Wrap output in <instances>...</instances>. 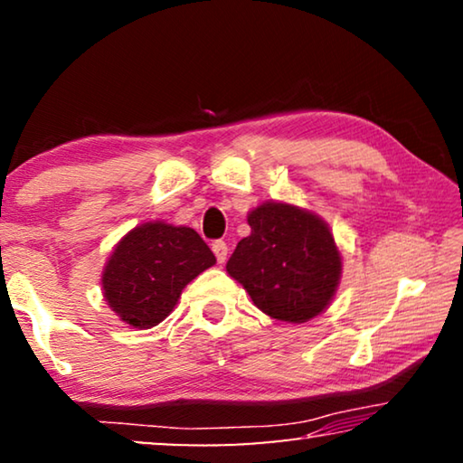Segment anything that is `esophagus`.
<instances>
[{"label": "esophagus", "instance_id": "esophagus-1", "mask_svg": "<svg viewBox=\"0 0 463 463\" xmlns=\"http://www.w3.org/2000/svg\"><path fill=\"white\" fill-rule=\"evenodd\" d=\"M213 250H214L218 263H224L226 261V255H229V245H226L224 241H214L213 242Z\"/></svg>", "mask_w": 463, "mask_h": 463}]
</instances>
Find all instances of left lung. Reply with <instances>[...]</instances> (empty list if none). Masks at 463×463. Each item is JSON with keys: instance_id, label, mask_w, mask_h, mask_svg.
I'll return each instance as SVG.
<instances>
[{"instance_id": "1", "label": "left lung", "mask_w": 463, "mask_h": 463, "mask_svg": "<svg viewBox=\"0 0 463 463\" xmlns=\"http://www.w3.org/2000/svg\"><path fill=\"white\" fill-rule=\"evenodd\" d=\"M250 234L239 241L226 271L271 318L307 323L323 312L341 278V255L318 216L263 203L249 214Z\"/></svg>"}]
</instances>
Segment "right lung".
Wrapping results in <instances>:
<instances>
[{"instance_id":"obj_1","label":"right lung","mask_w":463,"mask_h":463,"mask_svg":"<svg viewBox=\"0 0 463 463\" xmlns=\"http://www.w3.org/2000/svg\"><path fill=\"white\" fill-rule=\"evenodd\" d=\"M214 263V253L194 229L146 222L118 242L101 286L124 323L151 328L174 310L182 289Z\"/></svg>"}]
</instances>
